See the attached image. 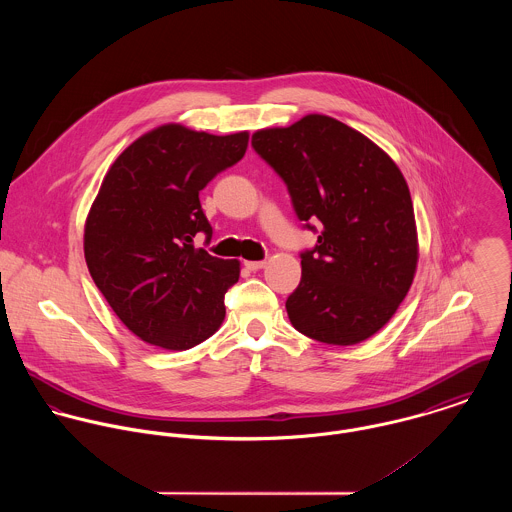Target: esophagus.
Here are the masks:
<instances>
[{
    "label": "esophagus",
    "mask_w": 512,
    "mask_h": 512,
    "mask_svg": "<svg viewBox=\"0 0 512 512\" xmlns=\"http://www.w3.org/2000/svg\"><path fill=\"white\" fill-rule=\"evenodd\" d=\"M244 266L250 270V272H256V270H262L266 266V260H246Z\"/></svg>",
    "instance_id": "obj_1"
}]
</instances>
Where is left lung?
I'll use <instances>...</instances> for the list:
<instances>
[{
    "instance_id": "1",
    "label": "left lung",
    "mask_w": 512,
    "mask_h": 512,
    "mask_svg": "<svg viewBox=\"0 0 512 512\" xmlns=\"http://www.w3.org/2000/svg\"><path fill=\"white\" fill-rule=\"evenodd\" d=\"M254 151L280 175L303 228L301 282L286 301L293 327L327 345H355L388 323L412 286L418 236L396 163L343 122L309 114L260 130Z\"/></svg>"
}]
</instances>
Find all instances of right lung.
Here are the masks:
<instances>
[{"label":"right lung","mask_w":512,"mask_h":512,"mask_svg":"<svg viewBox=\"0 0 512 512\" xmlns=\"http://www.w3.org/2000/svg\"><path fill=\"white\" fill-rule=\"evenodd\" d=\"M248 134L211 136L177 124L136 140L106 173L84 228L96 288L149 345L191 349L222 323L238 262L195 248L213 238L199 193L238 163Z\"/></svg>","instance_id":"obj_1"}]
</instances>
